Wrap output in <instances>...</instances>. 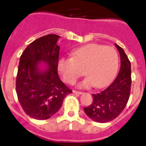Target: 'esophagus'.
<instances>
[{
    "instance_id": "esophagus-1",
    "label": "esophagus",
    "mask_w": 146,
    "mask_h": 146,
    "mask_svg": "<svg viewBox=\"0 0 146 146\" xmlns=\"http://www.w3.org/2000/svg\"><path fill=\"white\" fill-rule=\"evenodd\" d=\"M73 93L76 94H83V92H78V91H75V90H73Z\"/></svg>"
}]
</instances>
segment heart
<instances>
[{
  "mask_svg": "<svg viewBox=\"0 0 146 146\" xmlns=\"http://www.w3.org/2000/svg\"><path fill=\"white\" fill-rule=\"evenodd\" d=\"M118 54L114 48L92 43L71 53V58H60L58 68L65 81L73 84L83 74L87 77L78 84L80 88L106 86L118 69Z\"/></svg>",
  "mask_w": 146,
  "mask_h": 146,
  "instance_id": "1",
  "label": "heart"
}]
</instances>
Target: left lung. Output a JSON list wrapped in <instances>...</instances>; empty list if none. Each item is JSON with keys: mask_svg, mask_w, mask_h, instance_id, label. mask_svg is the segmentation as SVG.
I'll use <instances>...</instances> for the list:
<instances>
[{"mask_svg": "<svg viewBox=\"0 0 146 146\" xmlns=\"http://www.w3.org/2000/svg\"><path fill=\"white\" fill-rule=\"evenodd\" d=\"M120 56V69L114 82L105 90L92 94L93 102L84 108L88 117L97 123H107L115 119L125 109L131 84V63L121 47L115 44Z\"/></svg>", "mask_w": 146, "mask_h": 146, "instance_id": "1", "label": "left lung"}]
</instances>
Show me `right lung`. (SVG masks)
I'll return each instance as SVG.
<instances>
[{
  "label": "right lung",
  "mask_w": 146,
  "mask_h": 146,
  "mask_svg": "<svg viewBox=\"0 0 146 146\" xmlns=\"http://www.w3.org/2000/svg\"><path fill=\"white\" fill-rule=\"evenodd\" d=\"M57 35H47L29 45L20 58L16 92L26 114L35 119H47L60 109L72 93L58 74L60 46Z\"/></svg>",
  "instance_id": "obj_1"
}]
</instances>
